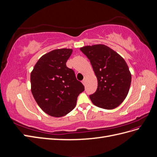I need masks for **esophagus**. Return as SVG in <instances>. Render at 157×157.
<instances>
[{
    "label": "esophagus",
    "mask_w": 157,
    "mask_h": 157,
    "mask_svg": "<svg viewBox=\"0 0 157 157\" xmlns=\"http://www.w3.org/2000/svg\"><path fill=\"white\" fill-rule=\"evenodd\" d=\"M82 84L84 85L85 84V82H86V79H85V78H84V80H82Z\"/></svg>",
    "instance_id": "1"
}]
</instances>
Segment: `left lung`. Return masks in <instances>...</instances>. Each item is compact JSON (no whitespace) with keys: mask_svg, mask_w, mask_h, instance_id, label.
Masks as SVG:
<instances>
[{"mask_svg":"<svg viewBox=\"0 0 157 157\" xmlns=\"http://www.w3.org/2000/svg\"><path fill=\"white\" fill-rule=\"evenodd\" d=\"M89 59L98 79V88L90 99L95 105L105 109L117 107L129 92L132 76L125 60L104 44L80 48Z\"/></svg>","mask_w":157,"mask_h":157,"instance_id":"1","label":"left lung"}]
</instances>
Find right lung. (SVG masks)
<instances>
[{"label": "right lung", "mask_w": 157, "mask_h": 157, "mask_svg": "<svg viewBox=\"0 0 157 157\" xmlns=\"http://www.w3.org/2000/svg\"><path fill=\"white\" fill-rule=\"evenodd\" d=\"M72 49L52 50L38 60L31 73V92L39 106L48 115L61 117L75 107L84 90L74 71L66 66Z\"/></svg>", "instance_id": "right-lung-1"}]
</instances>
